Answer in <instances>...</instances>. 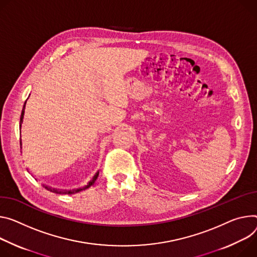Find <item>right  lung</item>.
<instances>
[{"label": "right lung", "mask_w": 257, "mask_h": 257, "mask_svg": "<svg viewBox=\"0 0 257 257\" xmlns=\"http://www.w3.org/2000/svg\"><path fill=\"white\" fill-rule=\"evenodd\" d=\"M26 103H27V101L25 102V105H23V108H22V111H21V115H20V128H21V124H22V121H23V115H25V108H26ZM20 148H21V139H20ZM98 174H99V172L97 171L96 173H95V175L92 177V179L89 181V183L87 184V185H85V186H83V188H80V189H76V190H69V191H66V190H62V191H59V190H56V189H51V188H48V186H45V189H47V190H49V191H51V192H53V193H56V194H65V195H72V194H76V193H79V192H81V191H84V190H86V189H88V188H90V186L95 182V180L97 179V177H98Z\"/></svg>", "instance_id": "right-lung-1"}]
</instances>
